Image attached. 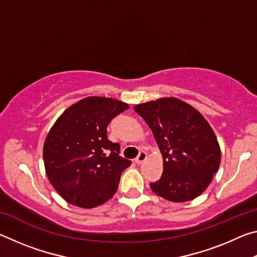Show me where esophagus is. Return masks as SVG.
<instances>
[{"mask_svg":"<svg viewBox=\"0 0 257 257\" xmlns=\"http://www.w3.org/2000/svg\"><path fill=\"white\" fill-rule=\"evenodd\" d=\"M146 159H147L146 152H141V153H139L138 156L136 158V160H135V162H136L137 164H142Z\"/></svg>","mask_w":257,"mask_h":257,"instance_id":"34e87169","label":"esophagus"}]
</instances>
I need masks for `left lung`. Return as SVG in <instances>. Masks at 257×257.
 <instances>
[{
    "label": "left lung",
    "mask_w": 257,
    "mask_h": 257,
    "mask_svg": "<svg viewBox=\"0 0 257 257\" xmlns=\"http://www.w3.org/2000/svg\"><path fill=\"white\" fill-rule=\"evenodd\" d=\"M149 124L163 158V172L150 184L170 202H188L211 184L221 162V150L210 123L190 104L162 97L134 106Z\"/></svg>",
    "instance_id": "8db88e82"
}]
</instances>
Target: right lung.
<instances>
[{"label":"right lung","mask_w":257,"mask_h":257,"mask_svg":"<svg viewBox=\"0 0 257 257\" xmlns=\"http://www.w3.org/2000/svg\"><path fill=\"white\" fill-rule=\"evenodd\" d=\"M129 108L110 97L89 96L69 106L52 125L43 147L46 176L64 201L93 208L108 201L132 161L107 139L110 121Z\"/></svg>","instance_id":"add662e5"}]
</instances>
